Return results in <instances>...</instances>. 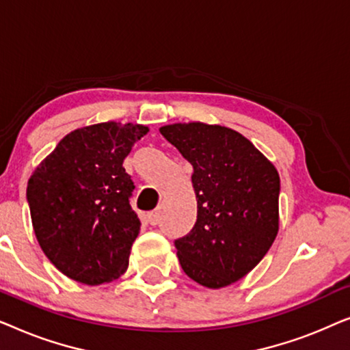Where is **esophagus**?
<instances>
[{"label":"esophagus","instance_id":"34e87169","mask_svg":"<svg viewBox=\"0 0 350 350\" xmlns=\"http://www.w3.org/2000/svg\"><path fill=\"white\" fill-rule=\"evenodd\" d=\"M159 218H161L159 210H154V212L148 213V221H150V224H152V226H156V224L159 223Z\"/></svg>","mask_w":350,"mask_h":350}]
</instances>
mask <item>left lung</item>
I'll return each instance as SVG.
<instances>
[{
	"label": "left lung",
	"instance_id": "8db88e82",
	"mask_svg": "<svg viewBox=\"0 0 350 350\" xmlns=\"http://www.w3.org/2000/svg\"><path fill=\"white\" fill-rule=\"evenodd\" d=\"M159 131L194 169L198 219L188 236L175 241L185 274L207 288L241 280L279 232L277 169L229 127L175 122Z\"/></svg>",
	"mask_w": 350,
	"mask_h": 350
}]
</instances>
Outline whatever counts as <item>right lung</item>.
<instances>
[{"mask_svg": "<svg viewBox=\"0 0 350 350\" xmlns=\"http://www.w3.org/2000/svg\"><path fill=\"white\" fill-rule=\"evenodd\" d=\"M148 132L142 124L114 121L76 129L28 180L38 243L70 279L100 285L127 271L140 219L129 202L135 186L122 162Z\"/></svg>", "mask_w": 350, "mask_h": 350, "instance_id": "right-lung-1", "label": "right lung"}]
</instances>
